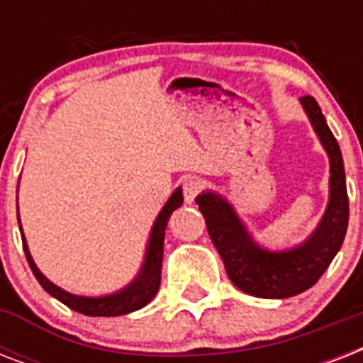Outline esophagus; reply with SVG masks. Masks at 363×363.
Listing matches in <instances>:
<instances>
[{"mask_svg": "<svg viewBox=\"0 0 363 363\" xmlns=\"http://www.w3.org/2000/svg\"><path fill=\"white\" fill-rule=\"evenodd\" d=\"M201 192V182L198 179H194V177H186L184 181H182V196H184V201L188 205L194 203V199L196 196Z\"/></svg>", "mask_w": 363, "mask_h": 363, "instance_id": "1", "label": "esophagus"}]
</instances>
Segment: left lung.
Segmentation results:
<instances>
[{"mask_svg":"<svg viewBox=\"0 0 363 363\" xmlns=\"http://www.w3.org/2000/svg\"><path fill=\"white\" fill-rule=\"evenodd\" d=\"M299 101L328 152L332 173L326 213L309 238L298 247L273 252L250 238L238 213L220 194L203 192L196 198L230 281L256 298L284 299L309 290L339 252L349 226V196L339 145L316 99L303 96Z\"/></svg>","mask_w":363,"mask_h":363,"instance_id":"obj_1","label":"left lung"}]
</instances>
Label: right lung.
<instances>
[{
    "label": "right lung",
    "instance_id": "add662e5",
    "mask_svg": "<svg viewBox=\"0 0 363 363\" xmlns=\"http://www.w3.org/2000/svg\"><path fill=\"white\" fill-rule=\"evenodd\" d=\"M182 205V190L177 188L175 192L171 194V198L167 199V203L164 205V209L160 211L158 218L154 222L152 232H150V239L147 245V254H145V262L139 271V275L128 284L125 288L118 290L109 296H101V298H84V296H75L62 290L60 286L52 284L47 277L43 275L41 271L37 269L35 262L31 258L30 248L26 245L24 233H22V245H24L26 258L30 264L33 275L39 281L45 290H47L52 298L67 305L69 309L82 313L86 316H121L133 313V311L141 309L156 296L160 288V281H162V258H164V238H165V226L169 216L173 215V211L179 209ZM20 226V218H18Z\"/></svg>",
    "mask_w": 363,
    "mask_h": 363
}]
</instances>
